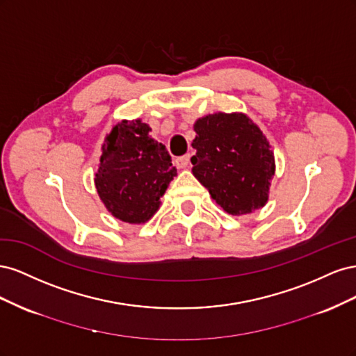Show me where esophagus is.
I'll list each match as a JSON object with an SVG mask.
<instances>
[{
	"label": "esophagus",
	"instance_id": "34e87169",
	"mask_svg": "<svg viewBox=\"0 0 356 356\" xmlns=\"http://www.w3.org/2000/svg\"><path fill=\"white\" fill-rule=\"evenodd\" d=\"M188 163H190V154H186V156H181V157L175 159V165L179 169H186L188 166Z\"/></svg>",
	"mask_w": 356,
	"mask_h": 356
}]
</instances>
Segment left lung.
<instances>
[{
    "label": "left lung",
    "mask_w": 356,
    "mask_h": 356,
    "mask_svg": "<svg viewBox=\"0 0 356 356\" xmlns=\"http://www.w3.org/2000/svg\"><path fill=\"white\" fill-rule=\"evenodd\" d=\"M193 175L230 215L263 208L275 175V154L266 135L243 113H213L195 123Z\"/></svg>",
    "instance_id": "obj_1"
}]
</instances>
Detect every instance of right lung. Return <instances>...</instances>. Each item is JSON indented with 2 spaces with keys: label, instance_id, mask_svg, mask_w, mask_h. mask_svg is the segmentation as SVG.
<instances>
[{
  "label": "right lung",
  "instance_id": "right-lung-1",
  "mask_svg": "<svg viewBox=\"0 0 356 356\" xmlns=\"http://www.w3.org/2000/svg\"><path fill=\"white\" fill-rule=\"evenodd\" d=\"M149 132L152 127L141 118L113 126L95 174V187L105 208L129 224H144L153 217L177 175L166 147Z\"/></svg>",
  "mask_w": 356,
  "mask_h": 356
}]
</instances>
